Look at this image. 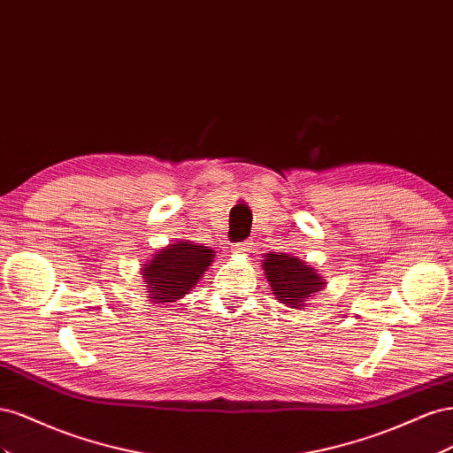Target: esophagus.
I'll return each instance as SVG.
<instances>
[{"label": "esophagus", "mask_w": 453, "mask_h": 453, "mask_svg": "<svg viewBox=\"0 0 453 453\" xmlns=\"http://www.w3.org/2000/svg\"><path fill=\"white\" fill-rule=\"evenodd\" d=\"M250 250H251V243H250V240H248V242H238V243H230V248H228V251H230V253H236V255H243V253H250Z\"/></svg>", "instance_id": "esophagus-1"}]
</instances>
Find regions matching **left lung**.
<instances>
[{
  "mask_svg": "<svg viewBox=\"0 0 453 453\" xmlns=\"http://www.w3.org/2000/svg\"><path fill=\"white\" fill-rule=\"evenodd\" d=\"M278 303L300 310L311 296L325 289L326 280L321 273L289 253H265L258 260Z\"/></svg>",
  "mask_w": 453,
  "mask_h": 453,
  "instance_id": "obj_1",
  "label": "left lung"
}]
</instances>
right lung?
<instances>
[{"label":"right lung","mask_w":453,"mask_h":453,"mask_svg":"<svg viewBox=\"0 0 453 453\" xmlns=\"http://www.w3.org/2000/svg\"><path fill=\"white\" fill-rule=\"evenodd\" d=\"M213 260V250L190 240H177L157 250L142 265L145 293L158 304L175 303L195 289Z\"/></svg>","instance_id":"1"}]
</instances>
